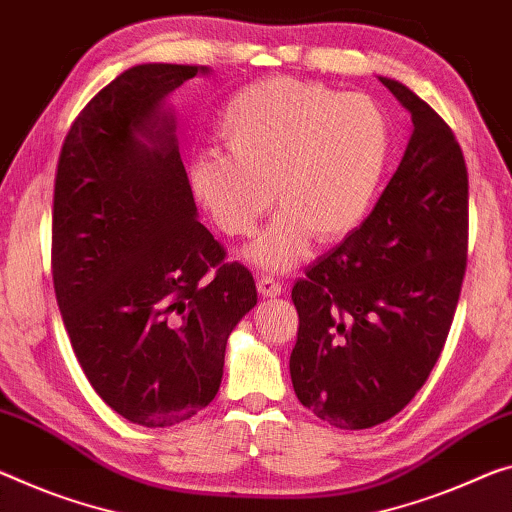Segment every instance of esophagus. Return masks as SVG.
<instances>
[{"label":"esophagus","instance_id":"esophagus-1","mask_svg":"<svg viewBox=\"0 0 512 512\" xmlns=\"http://www.w3.org/2000/svg\"><path fill=\"white\" fill-rule=\"evenodd\" d=\"M256 286H258V293H261L263 297H277V295L283 293L281 281L274 279V277H267V274H263V277L258 279Z\"/></svg>","mask_w":512,"mask_h":512}]
</instances>
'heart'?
Segmentation results:
<instances>
[{
  "label": "heart",
  "mask_w": 512,
  "mask_h": 512,
  "mask_svg": "<svg viewBox=\"0 0 512 512\" xmlns=\"http://www.w3.org/2000/svg\"><path fill=\"white\" fill-rule=\"evenodd\" d=\"M229 155L196 153L190 183L224 235L245 238L277 201L281 210L251 242L247 261L290 270L311 235H348L371 210L393 153L389 116L375 100L318 82L251 84L219 109Z\"/></svg>",
  "instance_id": "heart-1"
}]
</instances>
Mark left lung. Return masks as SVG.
<instances>
[{"label": "left lung", "mask_w": 512, "mask_h": 512, "mask_svg": "<svg viewBox=\"0 0 512 512\" xmlns=\"http://www.w3.org/2000/svg\"><path fill=\"white\" fill-rule=\"evenodd\" d=\"M380 82L412 114V137L375 208L293 286L300 316L290 380L304 407L343 430L396 416L435 368L467 267L469 180L428 102Z\"/></svg>", "instance_id": "1"}]
</instances>
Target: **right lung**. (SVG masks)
Wrapping results in <instances>:
<instances>
[{"label":"right lung","instance_id":"add662e5","mask_svg":"<svg viewBox=\"0 0 512 512\" xmlns=\"http://www.w3.org/2000/svg\"><path fill=\"white\" fill-rule=\"evenodd\" d=\"M206 66H132L93 96L59 155L52 279L75 357L137 426L187 421L217 396L226 341L256 283L196 219L167 96Z\"/></svg>","mask_w":512,"mask_h":512}]
</instances>
